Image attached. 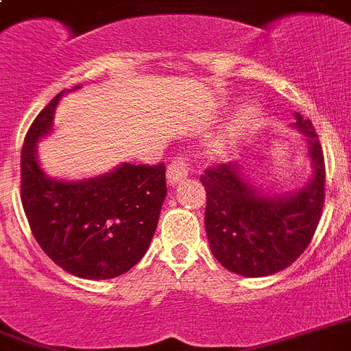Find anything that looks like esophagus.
Listing matches in <instances>:
<instances>
[{
    "label": "esophagus",
    "mask_w": 351,
    "mask_h": 351,
    "mask_svg": "<svg viewBox=\"0 0 351 351\" xmlns=\"http://www.w3.org/2000/svg\"><path fill=\"white\" fill-rule=\"evenodd\" d=\"M168 183L169 185H176L178 182H183V180L187 178L189 175V166H187V159L185 157H175L171 160V164L168 166Z\"/></svg>",
    "instance_id": "esophagus-1"
}]
</instances>
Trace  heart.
<instances>
[{"label": "heart", "mask_w": 351, "mask_h": 351, "mask_svg": "<svg viewBox=\"0 0 351 351\" xmlns=\"http://www.w3.org/2000/svg\"><path fill=\"white\" fill-rule=\"evenodd\" d=\"M258 117H261V110H258V106H255V105L243 106V108L236 113L232 124H230L229 129H227L226 138H223V140L217 145V150H223V148H226V145H229L230 138L238 136V134L245 132L246 129L254 128V125L258 122Z\"/></svg>", "instance_id": "b5f03b06"}]
</instances>
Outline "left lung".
Instances as JSON below:
<instances>
[{
    "label": "left lung",
    "instance_id": "obj_1",
    "mask_svg": "<svg viewBox=\"0 0 351 351\" xmlns=\"http://www.w3.org/2000/svg\"><path fill=\"white\" fill-rule=\"evenodd\" d=\"M309 145L313 178L295 194L266 197L246 182L239 166L215 164L201 175L206 191L208 241L215 258L241 276H267L298 261L313 239L325 201V162L317 131L295 113Z\"/></svg>",
    "mask_w": 351,
    "mask_h": 351
}]
</instances>
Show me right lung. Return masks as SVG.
Masks as SVG:
<instances>
[{"label":"right lung","instance_id":"right-lung-1","mask_svg":"<svg viewBox=\"0 0 351 351\" xmlns=\"http://www.w3.org/2000/svg\"><path fill=\"white\" fill-rule=\"evenodd\" d=\"M59 93L38 113L21 152V201L31 232L59 267L108 280L141 261L166 197V166L122 164L84 182H59L40 169L36 141L52 129Z\"/></svg>","mask_w":351,"mask_h":351}]
</instances>
